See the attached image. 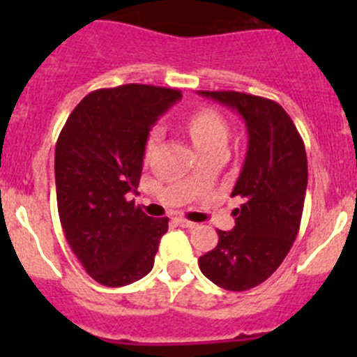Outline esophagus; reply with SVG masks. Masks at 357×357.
I'll return each mask as SVG.
<instances>
[{
    "instance_id": "34e87169",
    "label": "esophagus",
    "mask_w": 357,
    "mask_h": 357,
    "mask_svg": "<svg viewBox=\"0 0 357 357\" xmlns=\"http://www.w3.org/2000/svg\"><path fill=\"white\" fill-rule=\"evenodd\" d=\"M176 225H179L181 226V228H188V229H193V228H197V222H193V221H188V219H183V218H178L176 219Z\"/></svg>"
}]
</instances>
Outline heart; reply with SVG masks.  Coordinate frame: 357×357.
I'll return each mask as SVG.
<instances>
[{
  "instance_id": "heart-1",
  "label": "heart",
  "mask_w": 357,
  "mask_h": 357,
  "mask_svg": "<svg viewBox=\"0 0 357 357\" xmlns=\"http://www.w3.org/2000/svg\"><path fill=\"white\" fill-rule=\"evenodd\" d=\"M186 129H188L192 142L202 153L208 152V150L215 149V146L226 145L228 142V124L221 114L211 109H202L192 115L186 122ZM158 138V131H152L146 142V153L152 152L153 145H155Z\"/></svg>"
}]
</instances>
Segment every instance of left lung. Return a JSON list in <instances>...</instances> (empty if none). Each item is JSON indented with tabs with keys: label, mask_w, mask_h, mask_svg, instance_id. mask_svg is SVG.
Listing matches in <instances>:
<instances>
[{
	"label": "left lung",
	"mask_w": 357,
	"mask_h": 357,
	"mask_svg": "<svg viewBox=\"0 0 357 357\" xmlns=\"http://www.w3.org/2000/svg\"><path fill=\"white\" fill-rule=\"evenodd\" d=\"M245 121V162L231 197L243 204L233 211L235 228L219 229L215 248L199 259L200 271L218 287L243 291L269 278L289 250L301 226L307 188L304 142L282 105L238 91H199Z\"/></svg>",
	"instance_id": "1"
}]
</instances>
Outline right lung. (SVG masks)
<instances>
[{
	"mask_svg": "<svg viewBox=\"0 0 357 357\" xmlns=\"http://www.w3.org/2000/svg\"><path fill=\"white\" fill-rule=\"evenodd\" d=\"M181 91L149 84L96 89L68 115L55 149L56 205L72 252L93 280L124 287L149 275L167 218L146 215L136 193L146 139Z\"/></svg>",
	"mask_w": 357,
	"mask_h": 357,
	"instance_id": "obj_1",
	"label": "right lung"
}]
</instances>
